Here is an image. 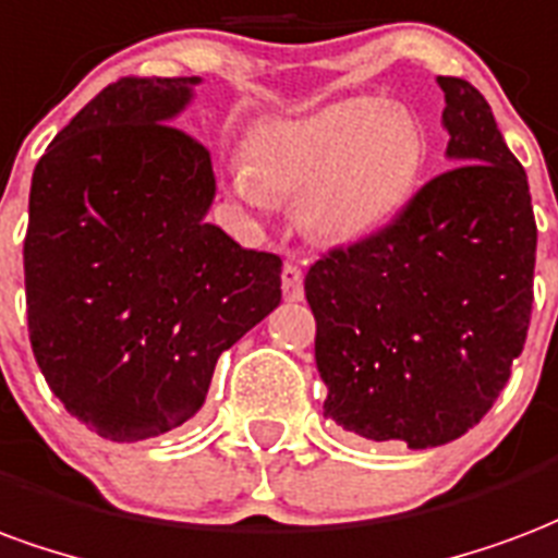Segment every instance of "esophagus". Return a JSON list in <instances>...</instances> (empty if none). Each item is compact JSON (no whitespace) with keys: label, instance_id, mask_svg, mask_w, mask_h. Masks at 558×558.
<instances>
[{"label":"esophagus","instance_id":"esophagus-1","mask_svg":"<svg viewBox=\"0 0 558 558\" xmlns=\"http://www.w3.org/2000/svg\"><path fill=\"white\" fill-rule=\"evenodd\" d=\"M280 287H283V299L287 301L304 299V275H301V268L295 266V263H287V266H283Z\"/></svg>","mask_w":558,"mask_h":558}]
</instances>
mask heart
Instances as JSON below:
<instances>
[{
	"label": "heart",
	"mask_w": 558,
	"mask_h": 558,
	"mask_svg": "<svg viewBox=\"0 0 558 558\" xmlns=\"http://www.w3.org/2000/svg\"><path fill=\"white\" fill-rule=\"evenodd\" d=\"M428 138L414 111L375 97L331 106L247 132L233 189L245 204L299 201V225L322 245H361L414 204Z\"/></svg>",
	"instance_id": "heart-1"
}]
</instances>
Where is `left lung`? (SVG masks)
Wrapping results in <instances>:
<instances>
[{"mask_svg": "<svg viewBox=\"0 0 558 558\" xmlns=\"http://www.w3.org/2000/svg\"><path fill=\"white\" fill-rule=\"evenodd\" d=\"M437 85L456 168L304 278L325 416L411 449L461 437L502 393L530 328L538 242L526 171L485 97L452 76Z\"/></svg>", "mask_w": 558, "mask_h": 558, "instance_id": "1", "label": "left lung"}]
</instances>
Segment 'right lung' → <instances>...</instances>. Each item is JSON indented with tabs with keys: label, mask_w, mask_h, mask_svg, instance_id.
I'll use <instances>...</instances> for the list:
<instances>
[{
	"label": "right lung",
	"mask_w": 558,
	"mask_h": 558,
	"mask_svg": "<svg viewBox=\"0 0 558 558\" xmlns=\"http://www.w3.org/2000/svg\"><path fill=\"white\" fill-rule=\"evenodd\" d=\"M197 85L114 82L32 174V352L70 414L121 444L192 420L218 354L280 304V257L206 221L213 159L171 126Z\"/></svg>",
	"instance_id": "add662e5"
}]
</instances>
